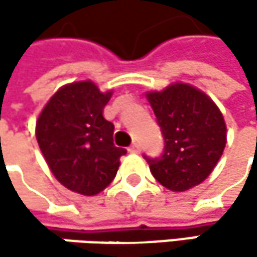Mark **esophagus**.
I'll list each match as a JSON object with an SVG mask.
<instances>
[{
    "mask_svg": "<svg viewBox=\"0 0 257 257\" xmlns=\"http://www.w3.org/2000/svg\"><path fill=\"white\" fill-rule=\"evenodd\" d=\"M128 150L131 152V153H140V150H141V146H140L138 143H134V144L129 147Z\"/></svg>",
    "mask_w": 257,
    "mask_h": 257,
    "instance_id": "1",
    "label": "esophagus"
}]
</instances>
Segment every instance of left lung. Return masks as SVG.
Wrapping results in <instances>:
<instances>
[{
  "label": "left lung",
  "instance_id": "8db88e82",
  "mask_svg": "<svg viewBox=\"0 0 257 257\" xmlns=\"http://www.w3.org/2000/svg\"><path fill=\"white\" fill-rule=\"evenodd\" d=\"M164 134L161 158L146 161L153 177L173 192H184L207 179L226 146V123L216 102L187 83L147 92Z\"/></svg>",
  "mask_w": 257,
  "mask_h": 257
}]
</instances>
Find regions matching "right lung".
I'll use <instances>...</instances> for the list:
<instances>
[{
    "label": "right lung",
    "instance_id": "obj_1",
    "mask_svg": "<svg viewBox=\"0 0 257 257\" xmlns=\"http://www.w3.org/2000/svg\"><path fill=\"white\" fill-rule=\"evenodd\" d=\"M113 90L74 81L55 92L41 110L35 137L55 179L84 196L102 192L116 177L126 149L113 143L114 125L102 111Z\"/></svg>",
    "mask_w": 257,
    "mask_h": 257
}]
</instances>
